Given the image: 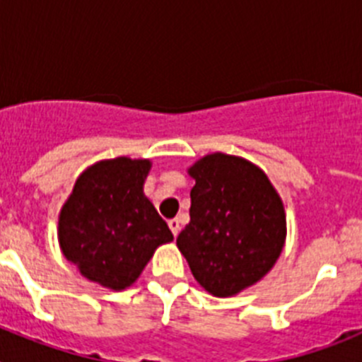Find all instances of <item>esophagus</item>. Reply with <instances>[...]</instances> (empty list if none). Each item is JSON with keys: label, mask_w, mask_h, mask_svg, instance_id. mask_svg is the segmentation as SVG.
Segmentation results:
<instances>
[{"label": "esophagus", "mask_w": 362, "mask_h": 362, "mask_svg": "<svg viewBox=\"0 0 362 362\" xmlns=\"http://www.w3.org/2000/svg\"><path fill=\"white\" fill-rule=\"evenodd\" d=\"M168 226H170L172 233H174V238H177L179 230H181V225H179V219H177V217H174V219L168 221Z\"/></svg>", "instance_id": "1"}]
</instances>
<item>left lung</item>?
Segmentation results:
<instances>
[{
    "instance_id": "8db88e82",
    "label": "left lung",
    "mask_w": 362,
    "mask_h": 362,
    "mask_svg": "<svg viewBox=\"0 0 362 362\" xmlns=\"http://www.w3.org/2000/svg\"><path fill=\"white\" fill-rule=\"evenodd\" d=\"M190 175L196 187L179 250L204 290L233 296L276 264L286 235L283 203L267 174L235 156H204Z\"/></svg>"
}]
</instances>
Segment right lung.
<instances>
[{
	"instance_id": "right-lung-1",
	"label": "right lung",
	"mask_w": 362,
	"mask_h": 362,
	"mask_svg": "<svg viewBox=\"0 0 362 362\" xmlns=\"http://www.w3.org/2000/svg\"><path fill=\"white\" fill-rule=\"evenodd\" d=\"M146 159L117 158L83 172L59 216L63 255L86 279L123 290L139 277L153 250L174 239L143 194Z\"/></svg>"
}]
</instances>
